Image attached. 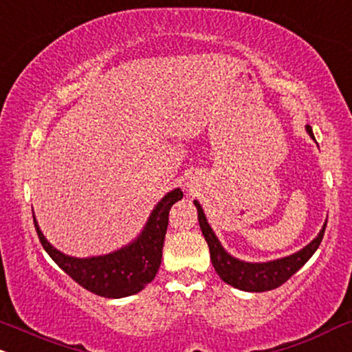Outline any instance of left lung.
<instances>
[{"label": "left lung", "mask_w": 352, "mask_h": 352, "mask_svg": "<svg viewBox=\"0 0 352 352\" xmlns=\"http://www.w3.org/2000/svg\"><path fill=\"white\" fill-rule=\"evenodd\" d=\"M307 133L315 141V134L310 124L305 126ZM198 211V223H200L201 232L205 236V241L208 243L210 248V257L213 262V267L217 274L221 277L223 282L228 285L234 287L238 290L244 292H267L272 289H277L282 283H285L300 267L307 264V261L315 254L316 249L323 239L326 223L321 228L315 239L310 244L305 245L300 251L290 254L287 257H280V259H274L267 262H248L241 261L238 257H232L226 249L223 248L219 239L217 238L211 226L208 224L205 213H203L201 205L197 200L193 201ZM328 221V219H326Z\"/></svg>", "instance_id": "8db88e82"}]
</instances>
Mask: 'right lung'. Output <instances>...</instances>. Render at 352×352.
<instances>
[{
    "mask_svg": "<svg viewBox=\"0 0 352 352\" xmlns=\"http://www.w3.org/2000/svg\"><path fill=\"white\" fill-rule=\"evenodd\" d=\"M184 193L173 188L152 210L146 226L138 238L122 245L118 251L104 256L74 257L55 249L42 234L39 224L34 218L37 236L42 248L52 257L63 272L69 274L78 285L91 294L107 298H122L146 289L154 280L162 261V248L168 224V211L173 203L182 200ZM34 213V211H32Z\"/></svg>",
    "mask_w": 352,
    "mask_h": 352,
    "instance_id": "obj_1",
    "label": "right lung"
}]
</instances>
